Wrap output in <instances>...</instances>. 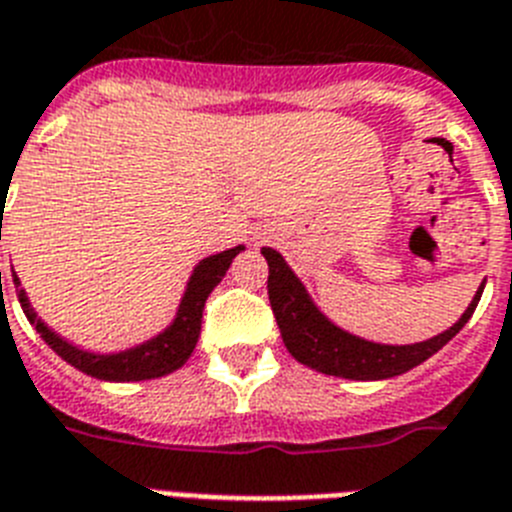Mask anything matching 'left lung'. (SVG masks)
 I'll return each mask as SVG.
<instances>
[{
    "instance_id": "obj_1",
    "label": "left lung",
    "mask_w": 512,
    "mask_h": 512,
    "mask_svg": "<svg viewBox=\"0 0 512 512\" xmlns=\"http://www.w3.org/2000/svg\"><path fill=\"white\" fill-rule=\"evenodd\" d=\"M261 253L269 264V282H266L269 303H272L282 342L290 349V355L318 373L349 378V381H386L393 375L417 368L419 362L435 355L464 329L484 290V285L476 290L464 316L443 334L417 344H378L339 329L336 323L323 316L298 274L282 259V253L274 248H261Z\"/></svg>"
}]
</instances>
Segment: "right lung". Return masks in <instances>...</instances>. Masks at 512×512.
<instances>
[{"label":"right lung","instance_id":"right-lung-1","mask_svg":"<svg viewBox=\"0 0 512 512\" xmlns=\"http://www.w3.org/2000/svg\"><path fill=\"white\" fill-rule=\"evenodd\" d=\"M2 233V225H0ZM2 240V235H0ZM246 246L227 248L222 253H214L196 264L194 274L189 277V285L183 292L181 305L176 310V318L168 329L160 331L157 336L147 339V342L137 344V347L124 349V352H113V355H98V352H87V349L74 347L67 339H61L56 331H51L41 318L36 316V310L30 308V300L25 290L20 287L17 274H12V282L17 287V300L23 305V313L28 321L36 326L43 342L54 349L56 355L64 362H69L72 368L82 370L85 375H93L98 381H113V383H129V381H152V378H163V375L173 373V370L183 368L186 360L194 352L196 342H199V331H202V313L204 303H207L209 292L220 285L225 272L230 269L233 259ZM2 282V272H0Z\"/></svg>","mask_w":512,"mask_h":512}]
</instances>
